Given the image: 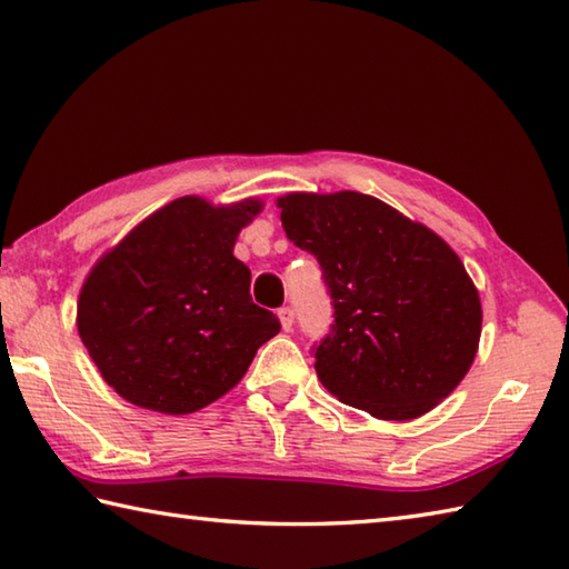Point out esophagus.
<instances>
[{
	"label": "esophagus",
	"instance_id": "1",
	"mask_svg": "<svg viewBox=\"0 0 569 569\" xmlns=\"http://www.w3.org/2000/svg\"><path fill=\"white\" fill-rule=\"evenodd\" d=\"M277 315H280L282 329H284V331H292V327H295V311L289 309V307H282L280 311H277Z\"/></svg>",
	"mask_w": 569,
	"mask_h": 569
}]
</instances>
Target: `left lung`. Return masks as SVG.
Instances as JSON below:
<instances>
[{"label":"left lung","mask_w":569,"mask_h":569,"mask_svg":"<svg viewBox=\"0 0 569 569\" xmlns=\"http://www.w3.org/2000/svg\"><path fill=\"white\" fill-rule=\"evenodd\" d=\"M277 208L333 299L315 351L321 386L378 420H415L451 396L477 358L483 315L449 242L358 191H292Z\"/></svg>","instance_id":"left-lung-1"}]
</instances>
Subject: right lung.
I'll return each mask as SVG.
<instances>
[{
  "instance_id": "right-lung-1",
  "label": "right lung",
  "mask_w": 569,
  "mask_h": 569,
  "mask_svg": "<svg viewBox=\"0 0 569 569\" xmlns=\"http://www.w3.org/2000/svg\"><path fill=\"white\" fill-rule=\"evenodd\" d=\"M260 199L181 196L137 223L92 264L76 327L102 380L137 408L189 415L223 398L280 331L250 297L233 248Z\"/></svg>"
}]
</instances>
